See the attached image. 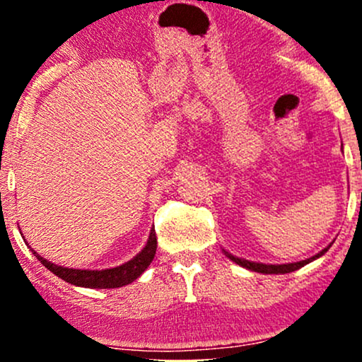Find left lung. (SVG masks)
<instances>
[{
    "mask_svg": "<svg viewBox=\"0 0 362 362\" xmlns=\"http://www.w3.org/2000/svg\"><path fill=\"white\" fill-rule=\"evenodd\" d=\"M330 247H332V243L328 245L327 248H323L322 252L317 253V255L310 257V259L301 260V262H293V264H260V262H250V260H245V259H238V257L231 255V253L226 252V250H223V252H224V255L228 257V259H231L235 262V264H238V265H242V267L248 269V271L260 272V274H288V272L298 271V269H301L303 265L310 264V262L317 260L318 257H322L323 253H325Z\"/></svg>",
    "mask_w": 362,
    "mask_h": 362,
    "instance_id": "obj_1",
    "label": "left lung"
}]
</instances>
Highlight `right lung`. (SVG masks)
<instances>
[{"instance_id": "1", "label": "right lung", "mask_w": 362, "mask_h": 362, "mask_svg": "<svg viewBox=\"0 0 362 362\" xmlns=\"http://www.w3.org/2000/svg\"><path fill=\"white\" fill-rule=\"evenodd\" d=\"M34 255L37 260L42 262V265L49 269L62 281L69 282L73 286H80V288H93V289H112V288H122V286L131 284L148 269L155 259L156 253V233L155 228L149 233L146 247L141 250L134 259H131L126 264L119 265L114 269H102V271H90V269H68L62 265H56L52 262L42 259L35 250Z\"/></svg>"}]
</instances>
